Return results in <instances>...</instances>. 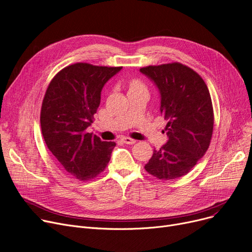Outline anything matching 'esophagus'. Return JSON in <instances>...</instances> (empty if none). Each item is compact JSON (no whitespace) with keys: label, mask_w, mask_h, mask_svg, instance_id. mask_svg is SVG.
Instances as JSON below:
<instances>
[{"label":"esophagus","mask_w":252,"mask_h":252,"mask_svg":"<svg viewBox=\"0 0 252 252\" xmlns=\"http://www.w3.org/2000/svg\"><path fill=\"white\" fill-rule=\"evenodd\" d=\"M122 141L124 143H126V145H134V143L136 142V140L130 138V137H123L122 138Z\"/></svg>","instance_id":"34e87169"}]
</instances>
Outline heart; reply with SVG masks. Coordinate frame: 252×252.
Wrapping results in <instances>:
<instances>
[{"mask_svg":"<svg viewBox=\"0 0 252 252\" xmlns=\"http://www.w3.org/2000/svg\"><path fill=\"white\" fill-rule=\"evenodd\" d=\"M138 88H143V85L138 80H133L130 83V89H138Z\"/></svg>","mask_w":252,"mask_h":252,"instance_id":"1","label":"heart"}]
</instances>
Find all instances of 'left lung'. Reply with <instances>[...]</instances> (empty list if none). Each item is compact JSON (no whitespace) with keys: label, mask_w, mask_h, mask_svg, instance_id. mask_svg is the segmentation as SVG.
I'll return each mask as SVG.
<instances>
[{"label":"left lung","mask_w":252,"mask_h":252,"mask_svg":"<svg viewBox=\"0 0 252 252\" xmlns=\"http://www.w3.org/2000/svg\"><path fill=\"white\" fill-rule=\"evenodd\" d=\"M161 95L160 111L167 120L168 140L154 154L145 169L162 181L186 175L205 155L213 131L210 93L200 75L172 63L141 67Z\"/></svg>","instance_id":"1"}]
</instances>
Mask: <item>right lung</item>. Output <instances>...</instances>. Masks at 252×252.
Returning <instances> with one entry per match:
<instances>
[{"label":"right lung","mask_w":252,"mask_h":252,"mask_svg":"<svg viewBox=\"0 0 252 252\" xmlns=\"http://www.w3.org/2000/svg\"><path fill=\"white\" fill-rule=\"evenodd\" d=\"M122 66L78 63L54 76L41 109V129L46 145L64 170L79 181H90L111 160L114 141H102L87 132L100 103L104 84Z\"/></svg>","instance_id":"add662e5"}]
</instances>
